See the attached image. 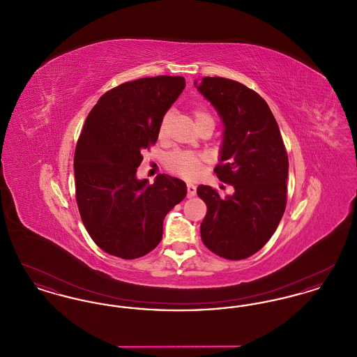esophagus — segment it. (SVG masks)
<instances>
[{
    "label": "esophagus",
    "mask_w": 357,
    "mask_h": 357,
    "mask_svg": "<svg viewBox=\"0 0 357 357\" xmlns=\"http://www.w3.org/2000/svg\"><path fill=\"white\" fill-rule=\"evenodd\" d=\"M197 195V187L194 185H187V198H194Z\"/></svg>",
    "instance_id": "1"
}]
</instances>
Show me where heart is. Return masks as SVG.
<instances>
[{
  "label": "heart",
  "instance_id": "obj_1",
  "mask_svg": "<svg viewBox=\"0 0 357 357\" xmlns=\"http://www.w3.org/2000/svg\"><path fill=\"white\" fill-rule=\"evenodd\" d=\"M192 118L194 121L198 126H201L204 121H211L213 118L211 115L202 108V107H197L192 109ZM214 121V120H213ZM170 123V115L166 114L163 116V119L159 124V135L163 136L166 134L167 126ZM204 158L198 156V155H192V153H175L169 156L167 159V167L170 169L174 174L185 178V179H197L202 171H204Z\"/></svg>",
  "mask_w": 357,
  "mask_h": 357
}]
</instances>
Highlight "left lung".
<instances>
[{"label":"left lung","mask_w":357,"mask_h":357,"mask_svg":"<svg viewBox=\"0 0 357 357\" xmlns=\"http://www.w3.org/2000/svg\"><path fill=\"white\" fill-rule=\"evenodd\" d=\"M194 84L223 124L214 172L234 187L225 198L213 187L197 188L207 206L201 238L222 258L243 259L264 248L284 215L288 153L268 102L253 89L223 77Z\"/></svg>","instance_id":"left-lung-1"}]
</instances>
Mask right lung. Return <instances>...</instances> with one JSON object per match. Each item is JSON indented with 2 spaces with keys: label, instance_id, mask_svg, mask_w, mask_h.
I'll use <instances>...</instances> for the list:
<instances>
[{
  "label": "right lung",
  "instance_id": "1",
  "mask_svg": "<svg viewBox=\"0 0 357 357\" xmlns=\"http://www.w3.org/2000/svg\"><path fill=\"white\" fill-rule=\"evenodd\" d=\"M186 86L182 76L143 77L105 92L86 116L76 144V202L88 234L108 255L134 259L162 239L163 221L187 194L186 183L159 174L137 179L142 151Z\"/></svg>",
  "mask_w": 357,
  "mask_h": 357
}]
</instances>
